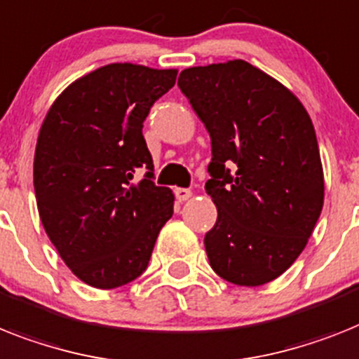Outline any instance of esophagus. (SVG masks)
I'll return each instance as SVG.
<instances>
[{"label": "esophagus", "mask_w": 359, "mask_h": 359, "mask_svg": "<svg viewBox=\"0 0 359 359\" xmlns=\"http://www.w3.org/2000/svg\"><path fill=\"white\" fill-rule=\"evenodd\" d=\"M174 194H176V198L180 201H187L189 198L192 196V191H191V189H183V187H177V189H174Z\"/></svg>", "instance_id": "34e87169"}]
</instances>
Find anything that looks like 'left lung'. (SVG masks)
Instances as JSON below:
<instances>
[{
	"mask_svg": "<svg viewBox=\"0 0 359 359\" xmlns=\"http://www.w3.org/2000/svg\"><path fill=\"white\" fill-rule=\"evenodd\" d=\"M177 86L211 135V268L238 286L271 283L303 253L325 201L312 119L286 86L240 58L187 67Z\"/></svg>",
	"mask_w": 359,
	"mask_h": 359,
	"instance_id": "1",
	"label": "left lung"
}]
</instances>
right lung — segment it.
Instances as JSON below:
<instances>
[{
  "mask_svg": "<svg viewBox=\"0 0 359 359\" xmlns=\"http://www.w3.org/2000/svg\"><path fill=\"white\" fill-rule=\"evenodd\" d=\"M177 69L115 62L71 82L47 111L34 150V194L47 236L67 268L93 288L137 279L174 194L152 182L143 137L150 106ZM139 168L149 170L133 182Z\"/></svg>",
  "mask_w": 359,
  "mask_h": 359,
  "instance_id": "obj_1",
  "label": "right lung"
}]
</instances>
